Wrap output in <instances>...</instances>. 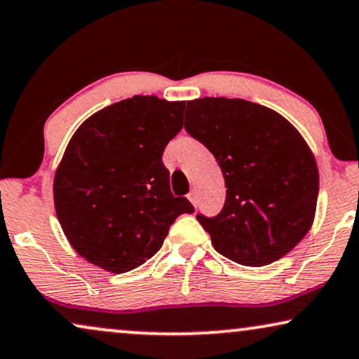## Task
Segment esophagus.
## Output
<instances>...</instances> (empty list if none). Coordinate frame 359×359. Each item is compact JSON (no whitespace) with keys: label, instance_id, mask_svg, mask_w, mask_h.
I'll list each match as a JSON object with an SVG mask.
<instances>
[{"label":"esophagus","instance_id":"obj_1","mask_svg":"<svg viewBox=\"0 0 359 359\" xmlns=\"http://www.w3.org/2000/svg\"><path fill=\"white\" fill-rule=\"evenodd\" d=\"M188 199L191 201V203H193L194 205L196 204H198V199H196V193H194V191H191V193L188 194Z\"/></svg>","mask_w":359,"mask_h":359}]
</instances>
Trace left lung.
Returning a JSON list of instances; mask_svg holds the SVG:
<instances>
[{"label": "left lung", "mask_w": 359, "mask_h": 359, "mask_svg": "<svg viewBox=\"0 0 359 359\" xmlns=\"http://www.w3.org/2000/svg\"><path fill=\"white\" fill-rule=\"evenodd\" d=\"M184 129L215 156L227 196L214 217H196L214 248L245 266L284 257L311 229L318 196L316 158L301 134L245 100L186 102Z\"/></svg>", "instance_id": "left-lung-1"}]
</instances>
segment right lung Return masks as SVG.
<instances>
[{
	"mask_svg": "<svg viewBox=\"0 0 359 359\" xmlns=\"http://www.w3.org/2000/svg\"><path fill=\"white\" fill-rule=\"evenodd\" d=\"M184 102L132 96L83 122L53 180L58 222L78 255L111 273L154 257L170 225L193 214L175 198L165 147L183 127Z\"/></svg>",
	"mask_w": 359,
	"mask_h": 359,
	"instance_id": "right-lung-1",
	"label": "right lung"
}]
</instances>
